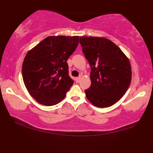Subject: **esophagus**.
<instances>
[{"instance_id": "34e87169", "label": "esophagus", "mask_w": 153, "mask_h": 153, "mask_svg": "<svg viewBox=\"0 0 153 153\" xmlns=\"http://www.w3.org/2000/svg\"><path fill=\"white\" fill-rule=\"evenodd\" d=\"M80 77H78V78H75V81H76V82H80Z\"/></svg>"}]
</instances>
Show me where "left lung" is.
<instances>
[{
  "instance_id": "8db88e82",
  "label": "left lung",
  "mask_w": 153,
  "mask_h": 153,
  "mask_svg": "<svg viewBox=\"0 0 153 153\" xmlns=\"http://www.w3.org/2000/svg\"><path fill=\"white\" fill-rule=\"evenodd\" d=\"M80 44L91 68V85L85 91L86 98L95 106H112L124 96L131 82L129 59L106 38L80 36Z\"/></svg>"
}]
</instances>
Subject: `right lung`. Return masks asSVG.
Segmentation results:
<instances>
[{
	"label": "right lung",
	"instance_id": "obj_1",
	"mask_svg": "<svg viewBox=\"0 0 153 153\" xmlns=\"http://www.w3.org/2000/svg\"><path fill=\"white\" fill-rule=\"evenodd\" d=\"M78 42V36H50L27 52L22 65L23 80L38 103L53 106L65 97L74 82L67 61Z\"/></svg>",
	"mask_w": 153,
	"mask_h": 153
}]
</instances>
